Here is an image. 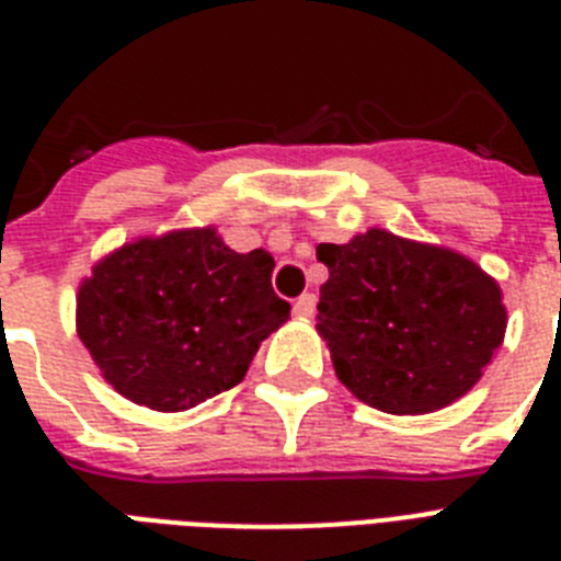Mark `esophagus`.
Wrapping results in <instances>:
<instances>
[{
  "label": "esophagus",
  "instance_id": "34e87169",
  "mask_svg": "<svg viewBox=\"0 0 561 561\" xmlns=\"http://www.w3.org/2000/svg\"><path fill=\"white\" fill-rule=\"evenodd\" d=\"M314 306H317V297L311 295V291H306V295H300L295 300V314L297 317H311V314H314Z\"/></svg>",
  "mask_w": 561,
  "mask_h": 561
}]
</instances>
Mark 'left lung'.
<instances>
[{"label":"left lung","instance_id":"obj_1","mask_svg":"<svg viewBox=\"0 0 561 561\" xmlns=\"http://www.w3.org/2000/svg\"><path fill=\"white\" fill-rule=\"evenodd\" d=\"M317 257L329 266L317 331L356 399L421 415L474 388L505 334L500 286L478 264L376 227Z\"/></svg>","mask_w":561,"mask_h":561}]
</instances>
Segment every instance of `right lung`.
<instances>
[{"instance_id":"1","label":"right lung","mask_w":561,"mask_h":561,"mask_svg":"<svg viewBox=\"0 0 561 561\" xmlns=\"http://www.w3.org/2000/svg\"><path fill=\"white\" fill-rule=\"evenodd\" d=\"M270 252H236L213 227L140 238L78 291V336L134 404L191 410L244 379L257 345L289 320Z\"/></svg>"}]
</instances>
